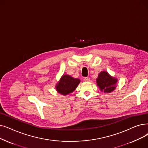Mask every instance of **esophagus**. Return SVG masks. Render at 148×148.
Here are the masks:
<instances>
[{
  "instance_id": "obj_1",
  "label": "esophagus",
  "mask_w": 148,
  "mask_h": 148,
  "mask_svg": "<svg viewBox=\"0 0 148 148\" xmlns=\"http://www.w3.org/2000/svg\"><path fill=\"white\" fill-rule=\"evenodd\" d=\"M84 81L85 82H89L90 81V79L89 77H85Z\"/></svg>"
}]
</instances>
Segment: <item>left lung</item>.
Wrapping results in <instances>:
<instances>
[{
    "mask_svg": "<svg viewBox=\"0 0 148 148\" xmlns=\"http://www.w3.org/2000/svg\"><path fill=\"white\" fill-rule=\"evenodd\" d=\"M96 82L100 91L108 94L112 92L116 88L118 79L111 76L106 71H103L99 74Z\"/></svg>",
    "mask_w": 148,
    "mask_h": 148,
    "instance_id": "left-lung-1",
    "label": "left lung"
}]
</instances>
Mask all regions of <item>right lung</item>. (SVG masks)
<instances>
[{"label":"right lung","instance_id":"obj_1","mask_svg":"<svg viewBox=\"0 0 148 148\" xmlns=\"http://www.w3.org/2000/svg\"><path fill=\"white\" fill-rule=\"evenodd\" d=\"M80 82L79 79H75L68 74H63L56 85L57 92L63 95L72 93Z\"/></svg>","mask_w":148,"mask_h":148}]
</instances>
